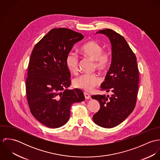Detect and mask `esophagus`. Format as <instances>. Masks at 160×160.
Segmentation results:
<instances>
[{"label":"esophagus","instance_id":"obj_1","mask_svg":"<svg viewBox=\"0 0 160 160\" xmlns=\"http://www.w3.org/2000/svg\"><path fill=\"white\" fill-rule=\"evenodd\" d=\"M84 95L86 99H89L91 98V95L87 92H84Z\"/></svg>","mask_w":160,"mask_h":160}]
</instances>
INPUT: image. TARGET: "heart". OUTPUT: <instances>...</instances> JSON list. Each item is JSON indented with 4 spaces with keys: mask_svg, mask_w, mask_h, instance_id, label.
<instances>
[{
    "mask_svg": "<svg viewBox=\"0 0 160 160\" xmlns=\"http://www.w3.org/2000/svg\"><path fill=\"white\" fill-rule=\"evenodd\" d=\"M79 52L83 56L94 61V68L100 72H103L106 70L110 64L111 60L110 52L103 50V47L96 41H90L87 42L79 48ZM66 64L71 72L77 73L79 65L78 55L73 52H70L67 57ZM100 82L101 79L96 74H86L76 78L73 81V85L78 89L90 91L93 88L98 86Z\"/></svg>",
    "mask_w": 160,
    "mask_h": 160,
    "instance_id": "heart-1",
    "label": "heart"
}]
</instances>
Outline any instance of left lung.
<instances>
[{"label": "left lung", "instance_id": "1", "mask_svg": "<svg viewBox=\"0 0 160 160\" xmlns=\"http://www.w3.org/2000/svg\"><path fill=\"white\" fill-rule=\"evenodd\" d=\"M96 34L105 35L112 45V63L101 88L113 94L92 96L100 105L92 118L96 124L112 128L124 121L135 108L139 82L137 58L126 39L113 30H100Z\"/></svg>", "mask_w": 160, "mask_h": 160}]
</instances>
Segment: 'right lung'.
<instances>
[{"label": "right lung", "instance_id": "add662e5", "mask_svg": "<svg viewBox=\"0 0 160 160\" xmlns=\"http://www.w3.org/2000/svg\"><path fill=\"white\" fill-rule=\"evenodd\" d=\"M84 38L67 28L52 29L31 53L26 81L27 100L32 114L47 127L65 125L72 104L85 99L81 90L67 89L71 82L66 64L73 46Z\"/></svg>", "mask_w": 160, "mask_h": 160}]
</instances>
